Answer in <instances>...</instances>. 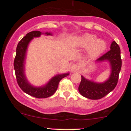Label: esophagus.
Wrapping results in <instances>:
<instances>
[{
	"mask_svg": "<svg viewBox=\"0 0 131 131\" xmlns=\"http://www.w3.org/2000/svg\"><path fill=\"white\" fill-rule=\"evenodd\" d=\"M70 70H71V71H72V72L76 71H78V70H79V67H78L77 64H73L71 66Z\"/></svg>",
	"mask_w": 131,
	"mask_h": 131,
	"instance_id": "34e87169",
	"label": "esophagus"
}]
</instances>
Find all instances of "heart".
Returning a JSON list of instances; mask_svg holds the SVG:
<instances>
[{
    "instance_id": "1",
    "label": "heart",
    "mask_w": 131,
    "mask_h": 131,
    "mask_svg": "<svg viewBox=\"0 0 131 131\" xmlns=\"http://www.w3.org/2000/svg\"><path fill=\"white\" fill-rule=\"evenodd\" d=\"M75 44L78 47H88V55L91 57H97L103 52L106 47L103 40L96 39L95 36L91 34H85L82 36L78 37L75 40Z\"/></svg>"
}]
</instances>
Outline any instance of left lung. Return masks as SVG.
Segmentation results:
<instances>
[{
    "label": "left lung",
    "instance_id": "obj_1",
    "mask_svg": "<svg viewBox=\"0 0 131 131\" xmlns=\"http://www.w3.org/2000/svg\"><path fill=\"white\" fill-rule=\"evenodd\" d=\"M106 61L110 67V74L108 79L103 82L89 80L81 75V81L78 90L83 97L91 100L100 99L112 92L118 83L122 61L121 50L118 43L113 41L110 50L95 60L96 63Z\"/></svg>",
    "mask_w": 131,
    "mask_h": 131
}]
</instances>
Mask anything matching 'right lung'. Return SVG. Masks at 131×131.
Masks as SVG:
<instances>
[{
    "instance_id": "obj_1",
    "label": "right lung",
    "mask_w": 131,
    "mask_h": 131,
    "mask_svg": "<svg viewBox=\"0 0 131 131\" xmlns=\"http://www.w3.org/2000/svg\"><path fill=\"white\" fill-rule=\"evenodd\" d=\"M52 36L51 32H41L39 31H31L26 34L18 43L16 53L14 60V69L18 84L21 90L27 94L38 99H44L50 97L57 91L58 84L63 78L70 74L69 73L56 74L47 82L42 86H34L30 84L25 74L27 50L30 42L35 37H39L42 34Z\"/></svg>"
}]
</instances>
